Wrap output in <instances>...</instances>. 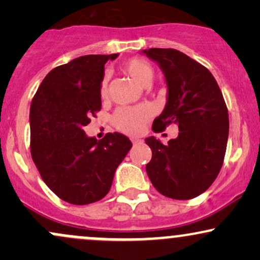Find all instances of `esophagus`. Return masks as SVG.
<instances>
[{"mask_svg": "<svg viewBox=\"0 0 260 260\" xmlns=\"http://www.w3.org/2000/svg\"><path fill=\"white\" fill-rule=\"evenodd\" d=\"M131 140H132V143H133V144H137V143H140V142H142V140L138 139V138H132V139H131Z\"/></svg>", "mask_w": 260, "mask_h": 260, "instance_id": "obj_1", "label": "esophagus"}]
</instances>
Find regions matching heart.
I'll return each mask as SVG.
<instances>
[{
	"label": "heart",
	"mask_w": 260,
	"mask_h": 260,
	"mask_svg": "<svg viewBox=\"0 0 260 260\" xmlns=\"http://www.w3.org/2000/svg\"><path fill=\"white\" fill-rule=\"evenodd\" d=\"M124 71L132 78L143 86H149L154 78V70L150 63L142 58H131L123 64ZM101 96L107 94V79L104 78L100 88ZM151 112L147 106L122 107L113 116V123L118 129L128 134H138L142 132L143 126L149 120Z\"/></svg>",
	"instance_id": "1"
}]
</instances>
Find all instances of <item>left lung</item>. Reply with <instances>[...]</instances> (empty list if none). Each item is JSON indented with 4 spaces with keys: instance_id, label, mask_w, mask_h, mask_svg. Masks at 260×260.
<instances>
[{
    "instance_id": "left-lung-1",
    "label": "left lung",
    "mask_w": 260,
    "mask_h": 260,
    "mask_svg": "<svg viewBox=\"0 0 260 260\" xmlns=\"http://www.w3.org/2000/svg\"><path fill=\"white\" fill-rule=\"evenodd\" d=\"M143 53L159 64L168 84V101L153 131L162 132L170 123L180 129L168 144L145 139L153 151L147 174L162 196L196 198L215 181L225 157L229 112L222 92L208 68L183 52L154 47Z\"/></svg>"
}]
</instances>
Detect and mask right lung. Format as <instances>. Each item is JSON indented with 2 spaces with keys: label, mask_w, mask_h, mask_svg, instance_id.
Returning a JSON list of instances; mask_svg holds the SVG:
<instances>
[{
  "label": "right lung",
  "mask_w": 260,
  "mask_h": 260,
  "mask_svg": "<svg viewBox=\"0 0 260 260\" xmlns=\"http://www.w3.org/2000/svg\"><path fill=\"white\" fill-rule=\"evenodd\" d=\"M112 55H85L53 68L30 106L31 157L46 186L62 201L85 205L103 199L132 143L121 133L101 140L84 127L101 109L104 66Z\"/></svg>",
  "instance_id": "right-lung-1"
}]
</instances>
